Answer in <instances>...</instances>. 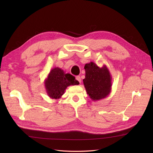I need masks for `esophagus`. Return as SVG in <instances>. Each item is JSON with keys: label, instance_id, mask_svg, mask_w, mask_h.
I'll use <instances>...</instances> for the list:
<instances>
[{"label": "esophagus", "instance_id": "1", "mask_svg": "<svg viewBox=\"0 0 153 153\" xmlns=\"http://www.w3.org/2000/svg\"><path fill=\"white\" fill-rule=\"evenodd\" d=\"M76 79L77 81H79V82L80 84L81 83V77H80V76H77V77H76Z\"/></svg>", "mask_w": 153, "mask_h": 153}]
</instances>
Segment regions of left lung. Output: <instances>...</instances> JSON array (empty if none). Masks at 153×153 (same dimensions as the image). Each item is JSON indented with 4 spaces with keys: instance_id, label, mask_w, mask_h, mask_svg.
I'll use <instances>...</instances> for the list:
<instances>
[{
    "instance_id": "1",
    "label": "left lung",
    "mask_w": 153,
    "mask_h": 153,
    "mask_svg": "<svg viewBox=\"0 0 153 153\" xmlns=\"http://www.w3.org/2000/svg\"><path fill=\"white\" fill-rule=\"evenodd\" d=\"M83 82L86 92L94 101L105 99L111 91V76L106 65L102 68L93 62L86 64Z\"/></svg>"
}]
</instances>
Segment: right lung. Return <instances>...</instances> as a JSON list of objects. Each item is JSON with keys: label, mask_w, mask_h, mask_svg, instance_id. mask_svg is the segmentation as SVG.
<instances>
[{"label": "right lung", "mask_w": 153, "mask_h": 153, "mask_svg": "<svg viewBox=\"0 0 153 153\" xmlns=\"http://www.w3.org/2000/svg\"><path fill=\"white\" fill-rule=\"evenodd\" d=\"M78 84L79 82L74 76L66 73L58 67L52 69L45 80L46 93L53 99H60L68 86Z\"/></svg>", "instance_id": "obj_1"}]
</instances>
